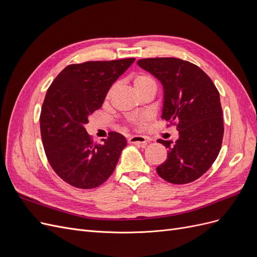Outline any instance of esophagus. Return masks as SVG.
I'll use <instances>...</instances> for the list:
<instances>
[{"label": "esophagus", "mask_w": 257, "mask_h": 257, "mask_svg": "<svg viewBox=\"0 0 257 257\" xmlns=\"http://www.w3.org/2000/svg\"><path fill=\"white\" fill-rule=\"evenodd\" d=\"M128 143L130 144H136V145H141L142 147H145L148 143V139L144 136H131L128 138Z\"/></svg>", "instance_id": "34e87169"}]
</instances>
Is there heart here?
Returning <instances> with one entry per match:
<instances>
[{
	"label": "heart",
	"instance_id": "obj_1",
	"mask_svg": "<svg viewBox=\"0 0 257 257\" xmlns=\"http://www.w3.org/2000/svg\"><path fill=\"white\" fill-rule=\"evenodd\" d=\"M133 84L136 92L143 91L149 87H157V84H155V81L153 80L152 77L147 74L136 75L133 79Z\"/></svg>",
	"mask_w": 257,
	"mask_h": 257
}]
</instances>
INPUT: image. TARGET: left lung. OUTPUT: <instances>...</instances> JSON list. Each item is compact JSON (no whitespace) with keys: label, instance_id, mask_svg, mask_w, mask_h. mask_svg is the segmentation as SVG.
Masks as SVG:
<instances>
[{"label":"left lung","instance_id":"8db88e82","mask_svg":"<svg viewBox=\"0 0 257 257\" xmlns=\"http://www.w3.org/2000/svg\"><path fill=\"white\" fill-rule=\"evenodd\" d=\"M137 64L162 83V119L175 123L179 132L175 144L158 139L168 151L157 172L174 184L195 181L221 150L224 125L219 91L203 69L188 61L151 58Z\"/></svg>","mask_w":257,"mask_h":257}]
</instances>
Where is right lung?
<instances>
[{
    "label": "right lung",
    "mask_w": 257,
    "mask_h": 257,
    "mask_svg": "<svg viewBox=\"0 0 257 257\" xmlns=\"http://www.w3.org/2000/svg\"><path fill=\"white\" fill-rule=\"evenodd\" d=\"M134 61L68 65L47 91L40 119L45 153L56 174L75 188L87 190L103 184L126 147L125 137L116 132H110L102 144H93L84 125L102 107L112 83Z\"/></svg>",
    "instance_id": "add662e5"
}]
</instances>
